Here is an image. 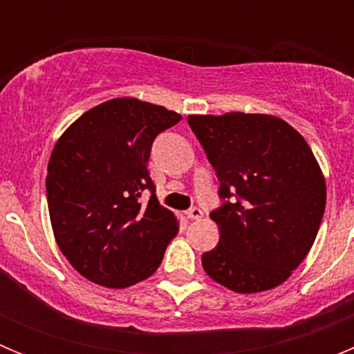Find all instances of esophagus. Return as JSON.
<instances>
[{
    "instance_id": "1",
    "label": "esophagus",
    "mask_w": 354,
    "mask_h": 354,
    "mask_svg": "<svg viewBox=\"0 0 354 354\" xmlns=\"http://www.w3.org/2000/svg\"><path fill=\"white\" fill-rule=\"evenodd\" d=\"M186 216L189 218V220H200V218L204 216V212H202V209L200 207H192L186 212Z\"/></svg>"
}]
</instances>
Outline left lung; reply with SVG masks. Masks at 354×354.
Wrapping results in <instances>:
<instances>
[{
	"mask_svg": "<svg viewBox=\"0 0 354 354\" xmlns=\"http://www.w3.org/2000/svg\"><path fill=\"white\" fill-rule=\"evenodd\" d=\"M187 122L220 179L211 214L218 245L202 255L205 273L239 294L282 286L308 255L326 205V180L314 152L286 120L230 111Z\"/></svg>",
	"mask_w": 354,
	"mask_h": 354,
	"instance_id": "obj_1",
	"label": "left lung"
}]
</instances>
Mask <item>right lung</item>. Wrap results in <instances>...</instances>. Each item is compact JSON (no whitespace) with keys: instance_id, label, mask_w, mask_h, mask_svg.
<instances>
[{"instance_id":"add662e5","label":"right lung","mask_w":354,"mask_h":354,"mask_svg":"<svg viewBox=\"0 0 354 354\" xmlns=\"http://www.w3.org/2000/svg\"><path fill=\"white\" fill-rule=\"evenodd\" d=\"M180 115L136 97H117L84 111L64 131L46 177L56 245L81 277L126 289L156 273L177 216L150 195V147Z\"/></svg>"}]
</instances>
